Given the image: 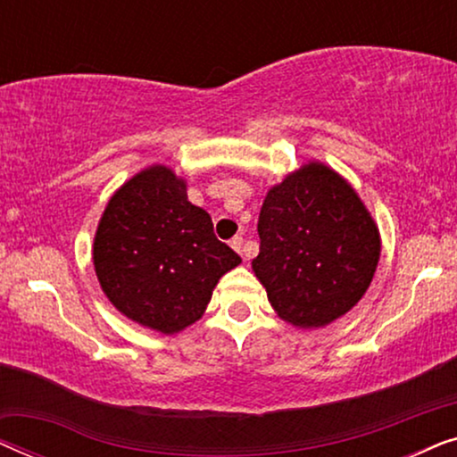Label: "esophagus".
<instances>
[{"mask_svg": "<svg viewBox=\"0 0 457 457\" xmlns=\"http://www.w3.org/2000/svg\"><path fill=\"white\" fill-rule=\"evenodd\" d=\"M230 247H233L237 253H241L243 258L247 260V253H245V243H243V237H235V239L230 241Z\"/></svg>", "mask_w": 457, "mask_h": 457, "instance_id": "34e87169", "label": "esophagus"}]
</instances>
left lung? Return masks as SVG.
Here are the masks:
<instances>
[{"mask_svg": "<svg viewBox=\"0 0 457 457\" xmlns=\"http://www.w3.org/2000/svg\"><path fill=\"white\" fill-rule=\"evenodd\" d=\"M252 268L283 320L327 327L372 283L380 235L358 193L333 168L310 162L274 185L262 204Z\"/></svg>", "mask_w": 457, "mask_h": 457, "instance_id": "left-lung-1", "label": "left lung"}]
</instances>
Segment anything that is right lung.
Segmentation results:
<instances>
[{
	"label": "right lung",
	"instance_id": "1",
	"mask_svg": "<svg viewBox=\"0 0 457 457\" xmlns=\"http://www.w3.org/2000/svg\"><path fill=\"white\" fill-rule=\"evenodd\" d=\"M93 264L118 312L174 335L204 316L216 283L241 258L216 239L208 212L187 199L185 180L155 164L105 205Z\"/></svg>",
	"mask_w": 457,
	"mask_h": 457
}]
</instances>
